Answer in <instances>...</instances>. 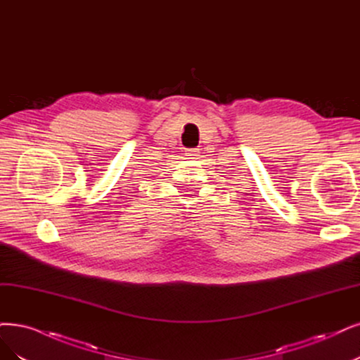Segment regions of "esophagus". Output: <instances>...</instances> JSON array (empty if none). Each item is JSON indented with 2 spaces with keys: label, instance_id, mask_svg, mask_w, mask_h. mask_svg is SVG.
<instances>
[{
  "label": "esophagus",
  "instance_id": "1",
  "mask_svg": "<svg viewBox=\"0 0 360 360\" xmlns=\"http://www.w3.org/2000/svg\"><path fill=\"white\" fill-rule=\"evenodd\" d=\"M185 154H187L188 157H197L198 155V150L197 148H190V150H187V153H185Z\"/></svg>",
  "mask_w": 360,
  "mask_h": 360
}]
</instances>
